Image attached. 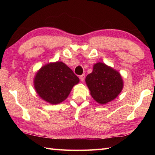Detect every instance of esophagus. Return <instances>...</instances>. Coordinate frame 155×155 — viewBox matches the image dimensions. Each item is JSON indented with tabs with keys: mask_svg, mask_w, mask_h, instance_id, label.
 Masks as SVG:
<instances>
[{
	"mask_svg": "<svg viewBox=\"0 0 155 155\" xmlns=\"http://www.w3.org/2000/svg\"><path fill=\"white\" fill-rule=\"evenodd\" d=\"M79 78L81 81H83L84 80H85V74H83L79 76Z\"/></svg>",
	"mask_w": 155,
	"mask_h": 155,
	"instance_id": "34e87169",
	"label": "esophagus"
}]
</instances>
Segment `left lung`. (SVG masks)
<instances>
[{
    "label": "left lung",
    "mask_w": 155,
    "mask_h": 155,
    "mask_svg": "<svg viewBox=\"0 0 155 155\" xmlns=\"http://www.w3.org/2000/svg\"><path fill=\"white\" fill-rule=\"evenodd\" d=\"M93 98L100 104H106L121 92L123 81L118 72L103 63L94 65L93 71L85 78Z\"/></svg>",
    "instance_id": "1"
}]
</instances>
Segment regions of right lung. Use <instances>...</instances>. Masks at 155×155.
<instances>
[{
  "label": "right lung",
  "mask_w": 155,
  "mask_h": 155,
  "mask_svg": "<svg viewBox=\"0 0 155 155\" xmlns=\"http://www.w3.org/2000/svg\"><path fill=\"white\" fill-rule=\"evenodd\" d=\"M79 78L72 70L61 61L44 65L37 72L34 85L41 98L53 104L67 98L73 86Z\"/></svg>",
  "instance_id": "obj_1"
}]
</instances>
